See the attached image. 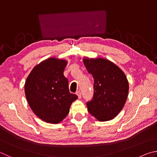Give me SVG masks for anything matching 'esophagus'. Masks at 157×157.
Here are the masks:
<instances>
[{"label":"esophagus","mask_w":157,"mask_h":157,"mask_svg":"<svg viewBox=\"0 0 157 157\" xmlns=\"http://www.w3.org/2000/svg\"><path fill=\"white\" fill-rule=\"evenodd\" d=\"M76 95H78V98L79 99V98H81V97H82V95H81V92L79 91H78L76 92Z\"/></svg>","instance_id":"obj_1"}]
</instances>
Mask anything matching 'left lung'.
Here are the masks:
<instances>
[{"label": "left lung", "instance_id": "1", "mask_svg": "<svg viewBox=\"0 0 157 157\" xmlns=\"http://www.w3.org/2000/svg\"><path fill=\"white\" fill-rule=\"evenodd\" d=\"M84 64L94 79V95L86 103L89 112L99 121L113 119L123 109L129 92L125 74L111 61L84 57Z\"/></svg>", "mask_w": 157, "mask_h": 157}]
</instances>
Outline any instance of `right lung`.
I'll return each mask as SVG.
<instances>
[{"label": "right lung", "mask_w": 157, "mask_h": 157, "mask_svg": "<svg viewBox=\"0 0 157 157\" xmlns=\"http://www.w3.org/2000/svg\"><path fill=\"white\" fill-rule=\"evenodd\" d=\"M68 62L50 57L33 68L25 83V94L31 109L44 122L57 124L68 115L72 102L78 99L71 94L63 75Z\"/></svg>", "instance_id": "obj_1"}]
</instances>
